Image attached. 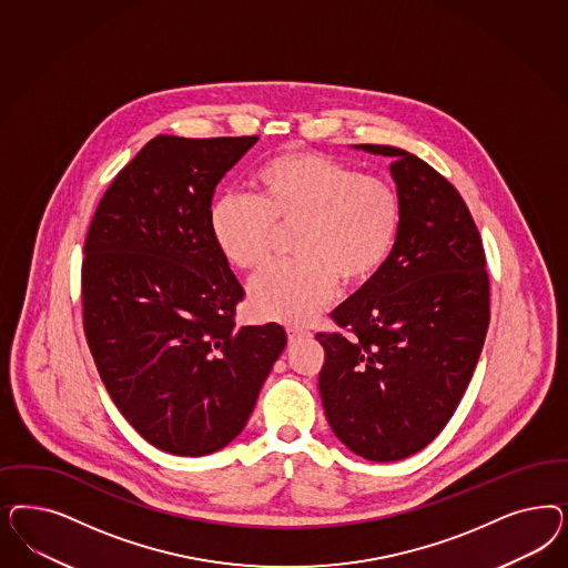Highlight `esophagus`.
I'll list each match as a JSON object with an SVG mask.
<instances>
[{
    "instance_id": "1",
    "label": "esophagus",
    "mask_w": 568,
    "mask_h": 568,
    "mask_svg": "<svg viewBox=\"0 0 568 568\" xmlns=\"http://www.w3.org/2000/svg\"><path fill=\"white\" fill-rule=\"evenodd\" d=\"M286 334H288V343H296L298 338H305V336H312V332H307V329L298 328V326H288L286 328Z\"/></svg>"
}]
</instances>
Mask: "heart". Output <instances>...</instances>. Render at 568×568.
Returning <instances> with one entry per match:
<instances>
[{
  "instance_id": "heart-1",
  "label": "heart",
  "mask_w": 568,
  "mask_h": 568,
  "mask_svg": "<svg viewBox=\"0 0 568 568\" xmlns=\"http://www.w3.org/2000/svg\"><path fill=\"white\" fill-rule=\"evenodd\" d=\"M258 199L221 194L209 227L221 255L242 272L272 258L275 227H293L296 258L270 267L251 284L256 315L312 322L334 296L336 282L357 286L383 270L402 225L395 185L322 152L288 150L255 175Z\"/></svg>"
}]
</instances>
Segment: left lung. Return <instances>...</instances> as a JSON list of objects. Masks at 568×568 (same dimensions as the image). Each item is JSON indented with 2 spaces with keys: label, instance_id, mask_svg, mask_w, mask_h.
<instances>
[{
  "label": "left lung",
  "instance_id": "8db88e82",
  "mask_svg": "<svg viewBox=\"0 0 568 568\" xmlns=\"http://www.w3.org/2000/svg\"><path fill=\"white\" fill-rule=\"evenodd\" d=\"M390 156L402 225L383 270L329 313L320 395L334 435L372 462L426 447L454 416L489 328V274L454 183L402 148Z\"/></svg>",
  "mask_w": 568,
  "mask_h": 568
}]
</instances>
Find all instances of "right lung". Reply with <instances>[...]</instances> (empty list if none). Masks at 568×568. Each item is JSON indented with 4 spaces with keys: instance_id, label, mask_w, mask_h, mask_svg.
<instances>
[{
    "instance_id": "obj_1",
    "label": "right lung",
    "mask_w": 568,
    "mask_h": 568,
    "mask_svg": "<svg viewBox=\"0 0 568 568\" xmlns=\"http://www.w3.org/2000/svg\"><path fill=\"white\" fill-rule=\"evenodd\" d=\"M256 140L156 135L110 183L83 246V329L100 378L173 456L236 439L286 347L280 324L236 326L244 288L209 227L215 185Z\"/></svg>"
}]
</instances>
